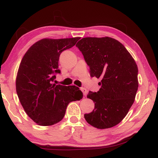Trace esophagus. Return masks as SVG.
Here are the masks:
<instances>
[{
  "mask_svg": "<svg viewBox=\"0 0 158 158\" xmlns=\"http://www.w3.org/2000/svg\"><path fill=\"white\" fill-rule=\"evenodd\" d=\"M81 90L82 91L83 95L86 96V94H87V89L85 88H81Z\"/></svg>",
  "mask_w": 158,
  "mask_h": 158,
  "instance_id": "34e87169",
  "label": "esophagus"
}]
</instances>
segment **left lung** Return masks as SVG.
<instances>
[{
    "mask_svg": "<svg viewBox=\"0 0 158 158\" xmlns=\"http://www.w3.org/2000/svg\"><path fill=\"white\" fill-rule=\"evenodd\" d=\"M76 46L89 66L90 76L101 79L99 91L87 95L95 106L84 115L86 122L98 129L115 126L135 101L139 88L136 62L122 43L108 36L83 38Z\"/></svg>",
    "mask_w": 158,
    "mask_h": 158,
    "instance_id": "obj_1",
    "label": "left lung"
}]
</instances>
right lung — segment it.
<instances>
[{"label": "right lung", "mask_w": 158, "mask_h": 158, "mask_svg": "<svg viewBox=\"0 0 158 158\" xmlns=\"http://www.w3.org/2000/svg\"><path fill=\"white\" fill-rule=\"evenodd\" d=\"M79 39H43L23 57L16 77V92L25 112L38 125L48 126L60 122L69 104L83 98L78 87L53 83L55 74L60 73V53Z\"/></svg>", "instance_id": "right-lung-1"}]
</instances>
